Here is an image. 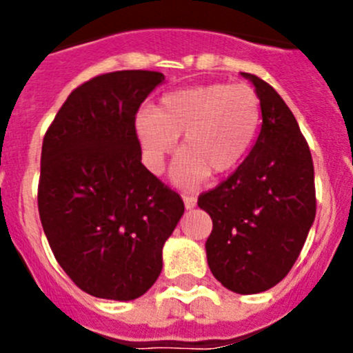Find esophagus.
I'll return each mask as SVG.
<instances>
[{
  "instance_id": "obj_1",
  "label": "esophagus",
  "mask_w": 353,
  "mask_h": 353,
  "mask_svg": "<svg viewBox=\"0 0 353 353\" xmlns=\"http://www.w3.org/2000/svg\"><path fill=\"white\" fill-rule=\"evenodd\" d=\"M183 203H185V208L196 207V196L194 194H183Z\"/></svg>"
}]
</instances>
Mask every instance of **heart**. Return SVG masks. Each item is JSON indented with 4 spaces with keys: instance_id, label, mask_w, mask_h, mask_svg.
<instances>
[{
    "instance_id": "obj_1",
    "label": "heart",
    "mask_w": 353,
    "mask_h": 353,
    "mask_svg": "<svg viewBox=\"0 0 353 353\" xmlns=\"http://www.w3.org/2000/svg\"><path fill=\"white\" fill-rule=\"evenodd\" d=\"M260 121V97L252 86L208 83L174 90L162 95L155 108L139 109L136 132L154 173H161L182 136L174 176L196 183L208 173H232L251 148Z\"/></svg>"
}]
</instances>
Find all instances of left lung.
<instances>
[{
	"instance_id": "obj_1",
	"label": "left lung",
	"mask_w": 353,
	"mask_h": 353,
	"mask_svg": "<svg viewBox=\"0 0 353 353\" xmlns=\"http://www.w3.org/2000/svg\"><path fill=\"white\" fill-rule=\"evenodd\" d=\"M260 136L226 180L198 198L212 217L207 261L217 281L235 293L272 288L297 261L316 215L310 145L279 93L258 76Z\"/></svg>"
}]
</instances>
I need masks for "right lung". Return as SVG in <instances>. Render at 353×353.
I'll use <instances>...</instances> for the list:
<instances>
[{"instance_id":"obj_1","label":"right lung","mask_w":353,"mask_h":353,"mask_svg":"<svg viewBox=\"0 0 353 353\" xmlns=\"http://www.w3.org/2000/svg\"><path fill=\"white\" fill-rule=\"evenodd\" d=\"M161 72L118 70L79 84L43 136L39 214L61 269L83 292L132 301L162 270L183 201L141 164L136 114Z\"/></svg>"}]
</instances>
